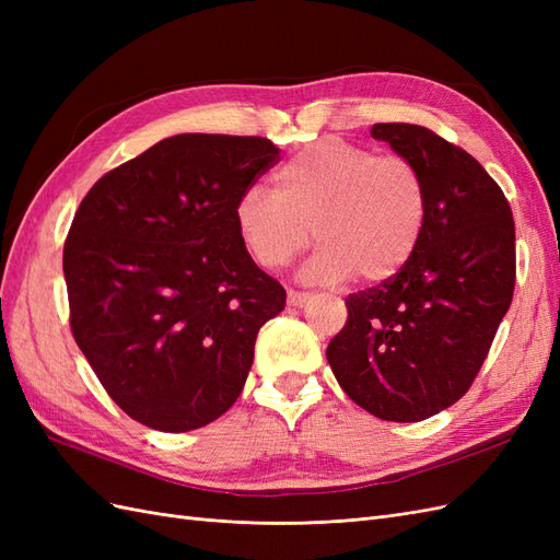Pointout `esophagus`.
<instances>
[{
	"label": "esophagus",
	"mask_w": 560,
	"mask_h": 560,
	"mask_svg": "<svg viewBox=\"0 0 560 560\" xmlns=\"http://www.w3.org/2000/svg\"><path fill=\"white\" fill-rule=\"evenodd\" d=\"M308 292H296V290H290V292H287V303H290V306H303V303H306L308 301Z\"/></svg>",
	"instance_id": "esophagus-1"
}]
</instances>
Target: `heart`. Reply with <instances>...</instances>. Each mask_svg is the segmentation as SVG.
Masks as SVG:
<instances>
[{
	"label": "heart",
	"mask_w": 560,
	"mask_h": 560,
	"mask_svg": "<svg viewBox=\"0 0 560 560\" xmlns=\"http://www.w3.org/2000/svg\"><path fill=\"white\" fill-rule=\"evenodd\" d=\"M273 191L249 186L233 219L249 257L280 268L319 241L301 270L306 282L389 280L413 257L428 222V184L404 156L322 138L273 175Z\"/></svg>",
	"instance_id": "1"
}]
</instances>
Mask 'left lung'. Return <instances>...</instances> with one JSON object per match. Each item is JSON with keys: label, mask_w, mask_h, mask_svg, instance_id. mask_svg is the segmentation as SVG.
I'll use <instances>...</instances> for the list:
<instances>
[{"label": "left lung", "mask_w": 560, "mask_h": 560, "mask_svg": "<svg viewBox=\"0 0 560 560\" xmlns=\"http://www.w3.org/2000/svg\"><path fill=\"white\" fill-rule=\"evenodd\" d=\"M371 138L413 161L428 184V222L397 276L346 299L348 322L327 348L346 395L383 420L448 409L477 378L516 280L512 208L467 151L411 124Z\"/></svg>", "instance_id": "left-lung-1"}]
</instances>
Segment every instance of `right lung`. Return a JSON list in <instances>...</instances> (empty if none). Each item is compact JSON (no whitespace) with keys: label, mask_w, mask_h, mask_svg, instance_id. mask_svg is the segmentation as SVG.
Instances as JSON below:
<instances>
[{"label":"right lung","mask_w":560,"mask_h":560,"mask_svg":"<svg viewBox=\"0 0 560 560\" xmlns=\"http://www.w3.org/2000/svg\"><path fill=\"white\" fill-rule=\"evenodd\" d=\"M280 159L266 138L184 132L114 167L81 200L62 270L74 341L142 425L226 413L284 290L235 229L241 194Z\"/></svg>","instance_id":"1"}]
</instances>
